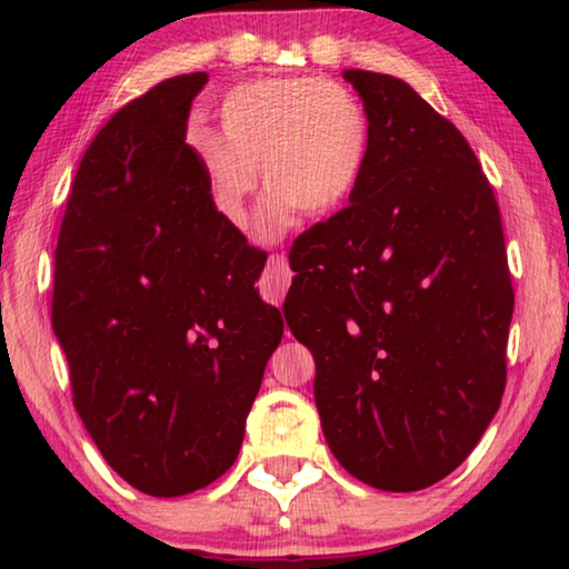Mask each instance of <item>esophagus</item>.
I'll return each mask as SVG.
<instances>
[{
    "label": "esophagus",
    "mask_w": 569,
    "mask_h": 569,
    "mask_svg": "<svg viewBox=\"0 0 569 569\" xmlns=\"http://www.w3.org/2000/svg\"><path fill=\"white\" fill-rule=\"evenodd\" d=\"M291 286V268H288L286 256H271L266 266V276H263V293L276 301V306L283 303V296Z\"/></svg>",
    "instance_id": "esophagus-1"
}]
</instances>
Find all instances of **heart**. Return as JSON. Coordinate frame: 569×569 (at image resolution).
I'll use <instances>...</instances> for the list:
<instances>
[{"instance_id":"b5f03b06","label":"heart","mask_w":569,"mask_h":569,"mask_svg":"<svg viewBox=\"0 0 569 569\" xmlns=\"http://www.w3.org/2000/svg\"><path fill=\"white\" fill-rule=\"evenodd\" d=\"M220 132H190L210 206L230 228L246 230L261 170L273 190L258 223L261 240L281 238L298 210L326 216L341 208L369 152V122L356 94L311 77L238 84L220 102Z\"/></svg>"}]
</instances>
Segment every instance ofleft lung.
<instances>
[{
  "instance_id": "left-lung-1",
  "label": "left lung",
  "mask_w": 569,
  "mask_h": 569,
  "mask_svg": "<svg viewBox=\"0 0 569 569\" xmlns=\"http://www.w3.org/2000/svg\"><path fill=\"white\" fill-rule=\"evenodd\" d=\"M343 80L363 100L369 152L349 206L293 243L286 323L313 353L333 457L363 485L417 492L469 457L502 401L515 308L502 218L465 134L407 82Z\"/></svg>"
}]
</instances>
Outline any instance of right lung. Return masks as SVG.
<instances>
[{
	"instance_id": "1",
	"label": "right lung",
	"mask_w": 569,
	"mask_h": 569,
	"mask_svg": "<svg viewBox=\"0 0 569 569\" xmlns=\"http://www.w3.org/2000/svg\"><path fill=\"white\" fill-rule=\"evenodd\" d=\"M208 74L124 104L77 168L54 250L52 329L74 409L140 492L180 497L233 465L283 319L266 253L210 206L186 142Z\"/></svg>"
}]
</instances>
